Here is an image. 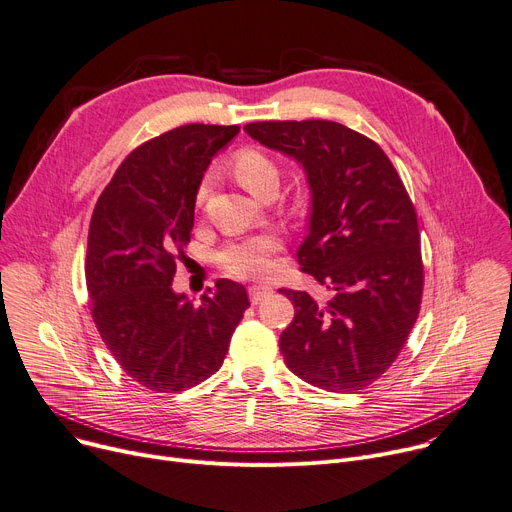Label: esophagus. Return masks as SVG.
<instances>
[{
	"label": "esophagus",
	"instance_id": "esophagus-1",
	"mask_svg": "<svg viewBox=\"0 0 512 512\" xmlns=\"http://www.w3.org/2000/svg\"><path fill=\"white\" fill-rule=\"evenodd\" d=\"M271 292H274V288H269V286H251L249 288V296H251V302L253 304H259L265 296H269Z\"/></svg>",
	"mask_w": 512,
	"mask_h": 512
}]
</instances>
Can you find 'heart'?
<instances>
[{
    "mask_svg": "<svg viewBox=\"0 0 512 512\" xmlns=\"http://www.w3.org/2000/svg\"><path fill=\"white\" fill-rule=\"evenodd\" d=\"M232 170L238 183L245 185L253 195L263 197L267 189H278L280 170L274 158L267 156L265 152L257 148H241L232 158ZM210 191V177H203L197 193L195 203L201 206L206 201ZM282 249V241L271 232L234 238V241L226 243L218 255L216 261L220 269L228 278L236 280H251V278H263L269 274L271 259Z\"/></svg>",
    "mask_w": 512,
    "mask_h": 512,
    "instance_id": "obj_1",
    "label": "heart"
}]
</instances>
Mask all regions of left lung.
<instances>
[{"mask_svg": "<svg viewBox=\"0 0 512 512\" xmlns=\"http://www.w3.org/2000/svg\"><path fill=\"white\" fill-rule=\"evenodd\" d=\"M245 131L294 156L313 191L300 271L333 290L319 304L280 288L294 319L280 335L286 366L331 393L360 391L399 356L420 315L424 263L416 208L377 142L335 121H257Z\"/></svg>", "mask_w": 512, "mask_h": 512, "instance_id": "obj_1", "label": "left lung"}]
</instances>
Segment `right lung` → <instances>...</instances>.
I'll return each instance as SVG.
<instances>
[{
    "label": "right lung",
    "instance_id": "add662e5",
    "mask_svg": "<svg viewBox=\"0 0 512 512\" xmlns=\"http://www.w3.org/2000/svg\"><path fill=\"white\" fill-rule=\"evenodd\" d=\"M238 129L191 123L140 144L92 212L84 265L92 321L127 377L156 393L212 377L249 309L247 290L230 280L199 304L173 292L203 170Z\"/></svg>",
    "mask_w": 512,
    "mask_h": 512
}]
</instances>
